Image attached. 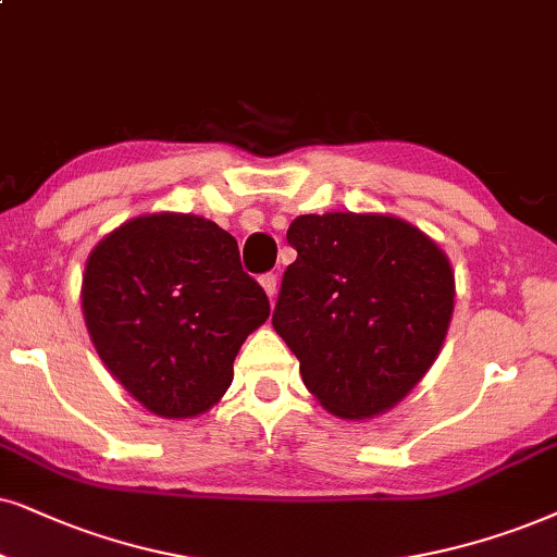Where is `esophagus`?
<instances>
[{"instance_id":"esophagus-1","label":"esophagus","mask_w":557,"mask_h":557,"mask_svg":"<svg viewBox=\"0 0 557 557\" xmlns=\"http://www.w3.org/2000/svg\"><path fill=\"white\" fill-rule=\"evenodd\" d=\"M259 283H262L264 293L270 295V300H274V295H277V274L267 272V274H262V277H259Z\"/></svg>"}]
</instances>
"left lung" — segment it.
<instances>
[{
	"instance_id": "1",
	"label": "left lung",
	"mask_w": 557,
	"mask_h": 557,
	"mask_svg": "<svg viewBox=\"0 0 557 557\" xmlns=\"http://www.w3.org/2000/svg\"><path fill=\"white\" fill-rule=\"evenodd\" d=\"M298 259L272 326L300 360L306 388L342 419L388 411L424 377L445 342L455 274L445 251L391 215H300Z\"/></svg>"
}]
</instances>
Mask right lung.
Wrapping results in <instances>:
<instances>
[{"label": "right lung", "mask_w": 557, "mask_h": 557, "mask_svg": "<svg viewBox=\"0 0 557 557\" xmlns=\"http://www.w3.org/2000/svg\"><path fill=\"white\" fill-rule=\"evenodd\" d=\"M82 308L97 355L164 419L208 411L246 336L270 315L228 231L200 215H140L87 259Z\"/></svg>", "instance_id": "obj_1"}]
</instances>
